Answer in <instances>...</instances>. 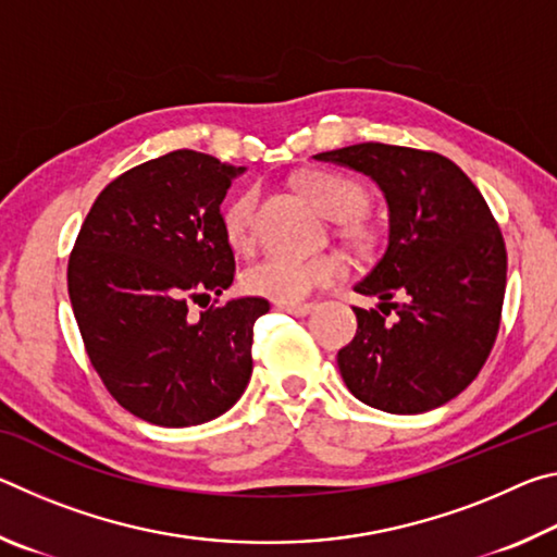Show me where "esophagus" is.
<instances>
[{"label":"esophagus","instance_id":"1","mask_svg":"<svg viewBox=\"0 0 557 557\" xmlns=\"http://www.w3.org/2000/svg\"><path fill=\"white\" fill-rule=\"evenodd\" d=\"M277 309H282V312H287L292 317H307L314 309V305H287V301H277Z\"/></svg>","mask_w":557,"mask_h":557}]
</instances>
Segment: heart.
Returning a JSON list of instances; mask_svg holds the SVG:
<instances>
[{
  "label": "heart",
  "mask_w": 557,
  "mask_h": 557,
  "mask_svg": "<svg viewBox=\"0 0 557 557\" xmlns=\"http://www.w3.org/2000/svg\"><path fill=\"white\" fill-rule=\"evenodd\" d=\"M299 188L319 211L342 223L344 235L354 240L363 238L366 225L361 221V211L369 203V194L356 178L338 172H326V169H314V172L299 176ZM256 203L258 194L252 188H245L223 206V233L233 248L243 250L252 243ZM344 275L346 260L336 252H324V256L314 258L272 256L245 272L243 285L250 295L299 305L319 287L332 285Z\"/></svg>",
  "instance_id": "heart-1"
}]
</instances>
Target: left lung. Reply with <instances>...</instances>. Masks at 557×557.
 <instances>
[{
	"instance_id": "obj_1",
	"label": "left lung",
	"mask_w": 557,
	"mask_h": 557,
	"mask_svg": "<svg viewBox=\"0 0 557 557\" xmlns=\"http://www.w3.org/2000/svg\"><path fill=\"white\" fill-rule=\"evenodd\" d=\"M314 159L371 176L388 203V248L354 285L379 297V309L354 307L356 336L336 356L346 388L393 414L435 410L492 354L506 292L504 235L447 157L363 143Z\"/></svg>"
}]
</instances>
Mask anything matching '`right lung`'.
<instances>
[{"label": "right lung", "instance_id": "right-lung-1", "mask_svg": "<svg viewBox=\"0 0 557 557\" xmlns=\"http://www.w3.org/2000/svg\"><path fill=\"white\" fill-rule=\"evenodd\" d=\"M243 166L176 149L102 188L69 260V295L92 369L152 425H201L231 410L252 373L262 297L191 314L233 285L221 203Z\"/></svg>", "mask_w": 557, "mask_h": 557}]
</instances>
